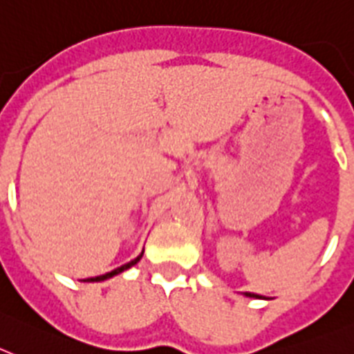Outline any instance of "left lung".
<instances>
[{
    "instance_id": "8db88e82",
    "label": "left lung",
    "mask_w": 354,
    "mask_h": 354,
    "mask_svg": "<svg viewBox=\"0 0 354 354\" xmlns=\"http://www.w3.org/2000/svg\"><path fill=\"white\" fill-rule=\"evenodd\" d=\"M245 296H248V297H260V296H257V294H251V292H248Z\"/></svg>"
}]
</instances>
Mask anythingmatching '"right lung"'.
Returning <instances> with one entry per match:
<instances>
[{
  "label": "right lung",
  "mask_w": 354,
  "mask_h": 354,
  "mask_svg": "<svg viewBox=\"0 0 354 354\" xmlns=\"http://www.w3.org/2000/svg\"><path fill=\"white\" fill-rule=\"evenodd\" d=\"M142 253H144V251H142ZM142 253H140V254H139V257L135 258V260H131V262L124 263V266L118 267V269H113V270H110V272H106V274H101V276H96V278H87V279H84V281H103V279H109V278H112V276L119 274V272H122V270H126V269H130V267H131V266H135V263L139 262L140 258H142Z\"/></svg>",
  "instance_id": "obj_1"
}]
</instances>
